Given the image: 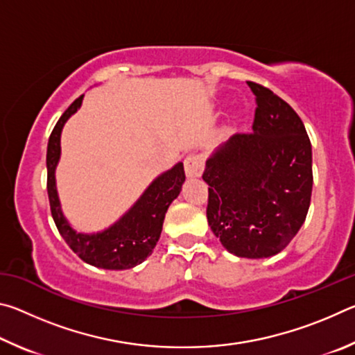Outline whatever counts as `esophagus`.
Masks as SVG:
<instances>
[{"label":"esophagus","instance_id":"obj_1","mask_svg":"<svg viewBox=\"0 0 355 355\" xmlns=\"http://www.w3.org/2000/svg\"><path fill=\"white\" fill-rule=\"evenodd\" d=\"M203 166H205V158H203V155L188 156V158L184 159L186 177L199 178L203 172Z\"/></svg>","mask_w":355,"mask_h":355}]
</instances>
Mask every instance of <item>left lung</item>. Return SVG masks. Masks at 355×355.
Returning a JSON list of instances; mask_svg holds the SVG:
<instances>
[{
    "mask_svg": "<svg viewBox=\"0 0 355 355\" xmlns=\"http://www.w3.org/2000/svg\"><path fill=\"white\" fill-rule=\"evenodd\" d=\"M254 133L235 135L207 159L208 225L230 254L268 258L284 250L307 218L311 144L296 111L260 84Z\"/></svg>",
    "mask_w": 355,
    "mask_h": 355,
    "instance_id": "left-lung-1",
    "label": "left lung"
}]
</instances>
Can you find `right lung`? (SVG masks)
<instances>
[{"label": "right lung", "mask_w": 355, "mask_h": 355, "mask_svg": "<svg viewBox=\"0 0 355 355\" xmlns=\"http://www.w3.org/2000/svg\"><path fill=\"white\" fill-rule=\"evenodd\" d=\"M84 95L76 98L58 120L46 148V189L53 220L69 248L95 268L122 271L141 264L152 254L163 230L164 216L184 183L183 163L156 177L122 218L97 233L76 232L62 213L56 188V167L61 159V133L67 120L80 110Z\"/></svg>", "instance_id": "right-lung-1"}]
</instances>
